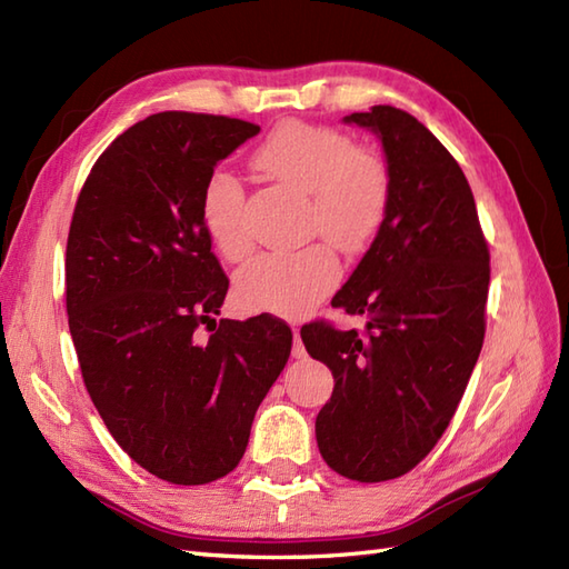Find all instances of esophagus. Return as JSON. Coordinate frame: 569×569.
Returning <instances> with one entry per match:
<instances>
[{"label":"esophagus","instance_id":"1","mask_svg":"<svg viewBox=\"0 0 569 569\" xmlns=\"http://www.w3.org/2000/svg\"><path fill=\"white\" fill-rule=\"evenodd\" d=\"M291 355H293V359H306L308 357L306 345H303V340H300V330L298 328L293 330V349H291Z\"/></svg>","mask_w":569,"mask_h":569}]
</instances>
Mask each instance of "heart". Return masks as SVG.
<instances>
[{
  "instance_id": "1",
  "label": "heart",
  "mask_w": 569,
  "mask_h": 569,
  "mask_svg": "<svg viewBox=\"0 0 569 569\" xmlns=\"http://www.w3.org/2000/svg\"><path fill=\"white\" fill-rule=\"evenodd\" d=\"M251 163L266 178L308 196V229L345 251L365 249L389 208V171L373 151L355 149L330 127L283 122L253 151ZM202 224L217 251L241 261L251 249L244 224V188L224 168L202 186ZM340 278V261L325 241L293 253H261L237 273L239 303L251 310L300 312Z\"/></svg>"
}]
</instances>
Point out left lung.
<instances>
[{"instance_id":"8db88e82","label":"left lung","mask_w":569,"mask_h":569,"mask_svg":"<svg viewBox=\"0 0 569 569\" xmlns=\"http://www.w3.org/2000/svg\"><path fill=\"white\" fill-rule=\"evenodd\" d=\"M377 134L389 208L332 308L365 332L300 330L335 377L316 420L325 462L357 481L406 475L450 426L485 342L489 249L462 168L416 117L389 104L342 119Z\"/></svg>"}]
</instances>
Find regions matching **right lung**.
<instances>
[{"instance_id":"1","label":"right lung","mask_w":569,"mask_h":569,"mask_svg":"<svg viewBox=\"0 0 569 569\" xmlns=\"http://www.w3.org/2000/svg\"><path fill=\"white\" fill-rule=\"evenodd\" d=\"M259 131L153 114L107 147L72 212L66 303L84 389L119 447L171 485H208L239 465L291 355V328L266 312L214 320L229 281L202 224V186Z\"/></svg>"}]
</instances>
